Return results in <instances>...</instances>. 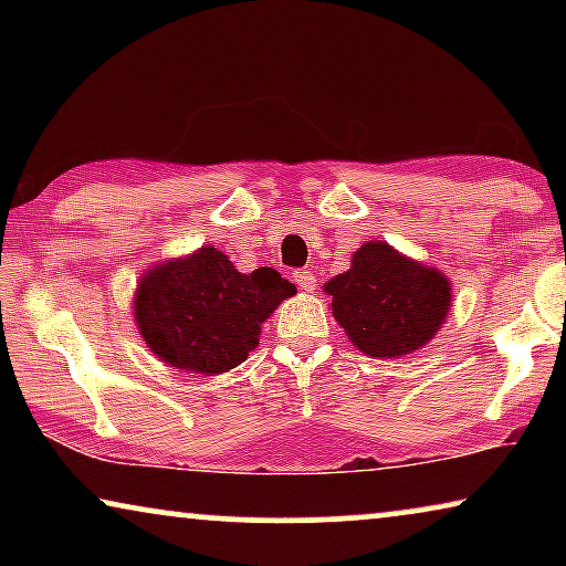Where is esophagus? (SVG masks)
<instances>
[{
	"instance_id": "34e87169",
	"label": "esophagus",
	"mask_w": 566,
	"mask_h": 566,
	"mask_svg": "<svg viewBox=\"0 0 566 566\" xmlns=\"http://www.w3.org/2000/svg\"><path fill=\"white\" fill-rule=\"evenodd\" d=\"M293 281H296L301 291H314L316 285V277L312 270H293Z\"/></svg>"
}]
</instances>
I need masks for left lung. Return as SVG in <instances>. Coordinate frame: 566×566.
Segmentation results:
<instances>
[{"label": "left lung", "mask_w": 566, "mask_h": 566, "mask_svg": "<svg viewBox=\"0 0 566 566\" xmlns=\"http://www.w3.org/2000/svg\"><path fill=\"white\" fill-rule=\"evenodd\" d=\"M324 289L335 319L370 358L420 350L451 306V283L438 270L407 260L386 242L363 244L350 270Z\"/></svg>", "instance_id": "left-lung-1"}]
</instances>
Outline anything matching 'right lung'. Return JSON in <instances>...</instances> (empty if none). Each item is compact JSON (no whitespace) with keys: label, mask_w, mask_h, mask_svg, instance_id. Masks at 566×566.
Here are the masks:
<instances>
[{"label":"right lung","mask_w":566,"mask_h":566,"mask_svg":"<svg viewBox=\"0 0 566 566\" xmlns=\"http://www.w3.org/2000/svg\"><path fill=\"white\" fill-rule=\"evenodd\" d=\"M296 293L273 268L237 273L229 258L200 247L185 260L154 268L136 291V324L167 366L211 376L244 363L260 324Z\"/></svg>","instance_id":"1"}]
</instances>
